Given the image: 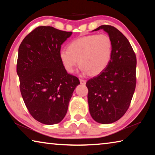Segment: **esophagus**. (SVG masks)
I'll return each instance as SVG.
<instances>
[{
	"label": "esophagus",
	"mask_w": 155,
	"mask_h": 155,
	"mask_svg": "<svg viewBox=\"0 0 155 155\" xmlns=\"http://www.w3.org/2000/svg\"><path fill=\"white\" fill-rule=\"evenodd\" d=\"M80 83H81V84H82V85H85V84L86 83V81L83 80V79H80Z\"/></svg>",
	"instance_id": "34e87169"
}]
</instances>
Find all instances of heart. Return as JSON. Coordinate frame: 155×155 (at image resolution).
<instances>
[{
  "instance_id": "obj_1",
  "label": "heart",
  "mask_w": 155,
  "mask_h": 155,
  "mask_svg": "<svg viewBox=\"0 0 155 155\" xmlns=\"http://www.w3.org/2000/svg\"><path fill=\"white\" fill-rule=\"evenodd\" d=\"M112 54L111 38L107 34H93L72 40L68 44V50L59 51V58L68 73L74 72L75 66L79 64L83 72L97 76L108 66Z\"/></svg>"
}]
</instances>
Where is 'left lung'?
<instances>
[{
  "label": "left lung",
  "mask_w": 155,
  "mask_h": 155,
  "mask_svg": "<svg viewBox=\"0 0 155 155\" xmlns=\"http://www.w3.org/2000/svg\"><path fill=\"white\" fill-rule=\"evenodd\" d=\"M113 41L112 57L103 72L88 80L87 100L92 118L101 124H111L125 114L136 86L137 59L127 38L110 25H102Z\"/></svg>",
  "instance_id": "left-lung-1"
}]
</instances>
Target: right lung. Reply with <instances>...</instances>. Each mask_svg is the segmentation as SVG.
Segmentation results:
<instances>
[{"mask_svg":"<svg viewBox=\"0 0 155 155\" xmlns=\"http://www.w3.org/2000/svg\"><path fill=\"white\" fill-rule=\"evenodd\" d=\"M72 32L41 26L28 34L18 49L17 74L25 105L34 119L54 124L66 114L78 78L65 71L59 58Z\"/></svg>","mask_w":155,"mask_h":155,"instance_id":"right-lung-1","label":"right lung"}]
</instances>
